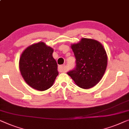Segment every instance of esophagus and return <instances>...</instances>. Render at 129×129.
<instances>
[{
    "label": "esophagus",
    "mask_w": 129,
    "mask_h": 129,
    "mask_svg": "<svg viewBox=\"0 0 129 129\" xmlns=\"http://www.w3.org/2000/svg\"><path fill=\"white\" fill-rule=\"evenodd\" d=\"M58 71L59 72H64L65 71V65H59L58 67Z\"/></svg>",
    "instance_id": "34e87169"
}]
</instances>
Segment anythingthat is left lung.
Returning <instances> with one entry per match:
<instances>
[{"instance_id":"8db88e82","label":"left lung","mask_w":129,"mask_h":129,"mask_svg":"<svg viewBox=\"0 0 129 129\" xmlns=\"http://www.w3.org/2000/svg\"><path fill=\"white\" fill-rule=\"evenodd\" d=\"M76 58V67L67 72L79 87L89 89L102 78L108 64L106 52L101 43L83 38L71 45Z\"/></svg>"}]
</instances>
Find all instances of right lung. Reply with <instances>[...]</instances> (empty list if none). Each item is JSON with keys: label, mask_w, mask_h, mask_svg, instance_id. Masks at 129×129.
<instances>
[{"label": "right lung", "mask_w": 129, "mask_h": 129, "mask_svg": "<svg viewBox=\"0 0 129 129\" xmlns=\"http://www.w3.org/2000/svg\"><path fill=\"white\" fill-rule=\"evenodd\" d=\"M53 51L51 47L39 42L28 47L21 54L20 71L26 82L33 89L40 91L48 89L58 75Z\"/></svg>", "instance_id": "right-lung-1"}]
</instances>
